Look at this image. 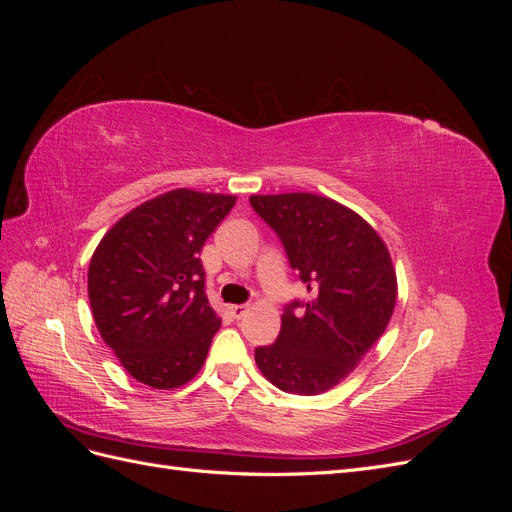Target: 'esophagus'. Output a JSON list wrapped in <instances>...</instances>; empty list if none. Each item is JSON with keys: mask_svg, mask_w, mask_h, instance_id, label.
Returning <instances> with one entry per match:
<instances>
[{"mask_svg": "<svg viewBox=\"0 0 512 512\" xmlns=\"http://www.w3.org/2000/svg\"><path fill=\"white\" fill-rule=\"evenodd\" d=\"M245 312H247V305H228V314L235 320H239Z\"/></svg>", "mask_w": 512, "mask_h": 512, "instance_id": "1", "label": "esophagus"}]
</instances>
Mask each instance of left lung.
<instances>
[{
    "label": "left lung",
    "mask_w": 512,
    "mask_h": 512,
    "mask_svg": "<svg viewBox=\"0 0 512 512\" xmlns=\"http://www.w3.org/2000/svg\"><path fill=\"white\" fill-rule=\"evenodd\" d=\"M280 237L307 301L282 314L275 344L256 348V365L284 393L333 389L374 346L397 301L389 250L359 213L309 192L250 196Z\"/></svg>",
    "instance_id": "obj_1"
}]
</instances>
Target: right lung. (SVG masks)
Segmentation results:
<instances>
[{
	"label": "right lung",
	"instance_id": "right-lung-1",
	"mask_svg": "<svg viewBox=\"0 0 512 512\" xmlns=\"http://www.w3.org/2000/svg\"><path fill=\"white\" fill-rule=\"evenodd\" d=\"M237 196L173 190L106 232L89 262L96 327L128 374L170 391L203 367L222 320L205 294L198 254Z\"/></svg>",
	"mask_w": 512,
	"mask_h": 512
}]
</instances>
